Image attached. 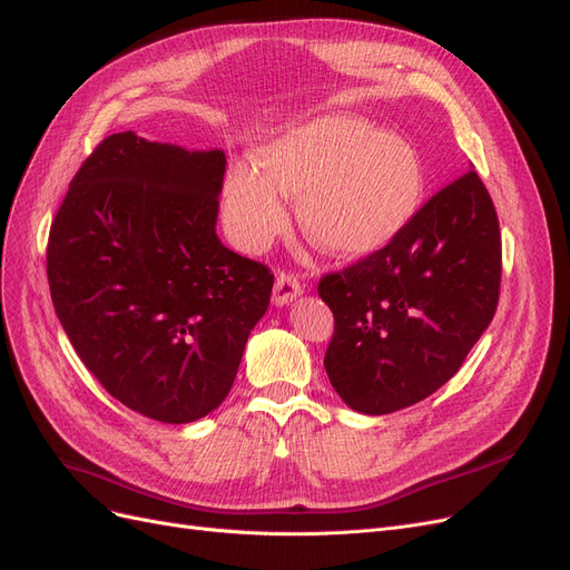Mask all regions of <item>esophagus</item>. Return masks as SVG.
Returning <instances> with one entry per match:
<instances>
[{
	"mask_svg": "<svg viewBox=\"0 0 570 570\" xmlns=\"http://www.w3.org/2000/svg\"><path fill=\"white\" fill-rule=\"evenodd\" d=\"M301 293H303V284L298 282L296 274L282 269L277 274V282H274V291H272L274 305H286L296 296H301Z\"/></svg>",
	"mask_w": 570,
	"mask_h": 570,
	"instance_id": "obj_1",
	"label": "esophagus"
}]
</instances>
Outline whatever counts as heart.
<instances>
[{"label":"heart","mask_w":570,"mask_h":570,"mask_svg":"<svg viewBox=\"0 0 570 570\" xmlns=\"http://www.w3.org/2000/svg\"><path fill=\"white\" fill-rule=\"evenodd\" d=\"M425 193V164L409 138L322 115L263 147L261 168L232 166L225 210L232 235L256 250L286 227L284 197L301 199L305 235L333 256L360 258L402 235Z\"/></svg>","instance_id":"obj_1"}]
</instances>
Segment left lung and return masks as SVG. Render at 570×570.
<instances>
[{"mask_svg": "<svg viewBox=\"0 0 570 570\" xmlns=\"http://www.w3.org/2000/svg\"><path fill=\"white\" fill-rule=\"evenodd\" d=\"M502 242L476 171L441 187L394 242L320 279L333 312L324 366L343 402L383 415L449 383L491 324Z\"/></svg>", "mask_w": 570, "mask_h": 570, "instance_id": "8db88e82", "label": "left lung"}]
</instances>
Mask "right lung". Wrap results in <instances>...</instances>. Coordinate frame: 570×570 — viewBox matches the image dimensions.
Here are the masks:
<instances>
[{
  "mask_svg": "<svg viewBox=\"0 0 570 570\" xmlns=\"http://www.w3.org/2000/svg\"><path fill=\"white\" fill-rule=\"evenodd\" d=\"M223 176L220 150L112 134L51 223V301L75 352L117 402L159 423L220 406L269 305V267L216 235Z\"/></svg>",
  "mask_w": 570,
  "mask_h": 570,
  "instance_id": "add662e5",
  "label": "right lung"
}]
</instances>
